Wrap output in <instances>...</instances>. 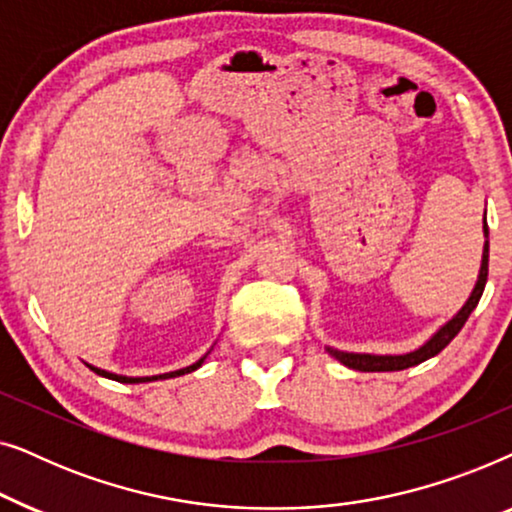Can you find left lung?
<instances>
[{
  "label": "left lung",
  "mask_w": 512,
  "mask_h": 512,
  "mask_svg": "<svg viewBox=\"0 0 512 512\" xmlns=\"http://www.w3.org/2000/svg\"><path fill=\"white\" fill-rule=\"evenodd\" d=\"M487 270H489V228L485 223V249H482L480 275H478V282H475V286H473L471 296H468L464 307H461V310L454 314V317L447 321V324L440 326L438 331L433 333L422 347L415 349V352H408V354H354V352H340V349L326 347L328 354H331L333 359H338L342 366H347L352 370H361V373H384V370H403V368L417 366V363L431 359V356L440 354L447 345H450V342L454 340V335H457L461 328H464L466 319L471 317V312L475 310V307H478L480 298H482V291H485V284H487Z\"/></svg>",
  "instance_id": "left-lung-1"
}]
</instances>
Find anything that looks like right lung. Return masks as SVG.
Instances as JSON below:
<instances>
[{"label": "right lung", "mask_w": 512, "mask_h": 512, "mask_svg": "<svg viewBox=\"0 0 512 512\" xmlns=\"http://www.w3.org/2000/svg\"><path fill=\"white\" fill-rule=\"evenodd\" d=\"M207 354L202 356V359H198L193 363V366H186L181 370H172V373H163V375H151V377H128V375H116V373H109V370H102V368H95L90 366V363H86V366L93 370V373L107 377V380H116V382H123V384H139V382H153V380H170V377H179V375H186V373H193V370H198L202 363H205Z\"/></svg>", "instance_id": "right-lung-1"}]
</instances>
